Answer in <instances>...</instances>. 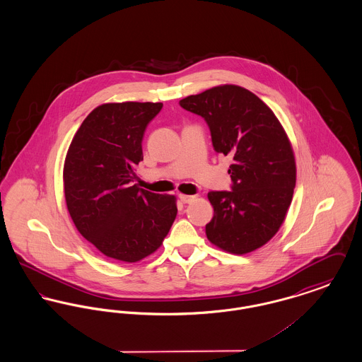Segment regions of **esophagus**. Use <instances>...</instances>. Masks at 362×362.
Instances as JSON below:
<instances>
[{"instance_id": "obj_1", "label": "esophagus", "mask_w": 362, "mask_h": 362, "mask_svg": "<svg viewBox=\"0 0 362 362\" xmlns=\"http://www.w3.org/2000/svg\"><path fill=\"white\" fill-rule=\"evenodd\" d=\"M179 198H180V201H182L183 204H189V202H192V201L197 199L195 195H185V194H180Z\"/></svg>"}]
</instances>
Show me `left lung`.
<instances>
[{
  "instance_id": "8db88e82",
  "label": "left lung",
  "mask_w": 362,
  "mask_h": 362,
  "mask_svg": "<svg viewBox=\"0 0 362 362\" xmlns=\"http://www.w3.org/2000/svg\"><path fill=\"white\" fill-rule=\"evenodd\" d=\"M179 104L206 121L214 151L233 158L232 189L207 194L214 209L207 239L230 254L255 251L276 235L292 202L296 161L289 138L274 112L239 86H214Z\"/></svg>"
}]
</instances>
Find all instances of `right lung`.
Wrapping results in <instances>:
<instances>
[{
    "mask_svg": "<svg viewBox=\"0 0 362 362\" xmlns=\"http://www.w3.org/2000/svg\"><path fill=\"white\" fill-rule=\"evenodd\" d=\"M161 108L102 104L71 139L64 165L66 206L77 230L108 258L134 263L149 257L175 221V195L133 185L145 129Z\"/></svg>",
    "mask_w": 362,
    "mask_h": 362,
    "instance_id": "obj_1",
    "label": "right lung"
}]
</instances>
